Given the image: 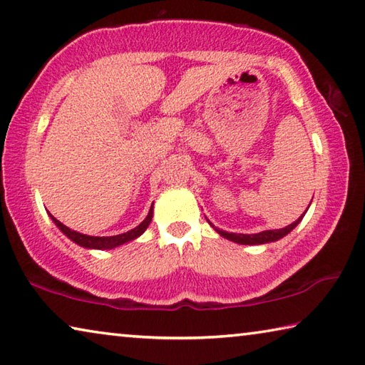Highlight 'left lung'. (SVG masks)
<instances>
[{
    "label": "left lung",
    "mask_w": 365,
    "mask_h": 365,
    "mask_svg": "<svg viewBox=\"0 0 365 365\" xmlns=\"http://www.w3.org/2000/svg\"><path fill=\"white\" fill-rule=\"evenodd\" d=\"M302 217L304 216H300L296 222L289 224L287 227H284V229L263 230V232H259V234H230V232H225V230H219V229H216V230L222 237H225V239L237 242V244H242V245H262V244H268V242H274V240L282 239V237L287 235L294 227H296V225L300 222V219H302Z\"/></svg>",
    "instance_id": "8db88e82"
}]
</instances>
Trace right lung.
<instances>
[{
    "mask_svg": "<svg viewBox=\"0 0 365 365\" xmlns=\"http://www.w3.org/2000/svg\"><path fill=\"white\" fill-rule=\"evenodd\" d=\"M50 217L53 219V222L60 227V230L65 235H68L69 239L73 242H76L78 245L81 247H86V248H97V250H108V248H113V247H118L121 244H126V242H130L133 239H136V237H140L144 230L148 229L149 222H151L153 219V206L151 210H149L148 217L144 219V221L138 225V227L128 230V232L125 234H120V235H113V237H91V235H84V234H79V232H74L69 227H66L65 224H61L58 219H55L53 216L50 214Z\"/></svg>",
    "mask_w": 365,
    "mask_h": 365,
    "instance_id": "1",
    "label": "right lung"
}]
</instances>
